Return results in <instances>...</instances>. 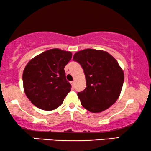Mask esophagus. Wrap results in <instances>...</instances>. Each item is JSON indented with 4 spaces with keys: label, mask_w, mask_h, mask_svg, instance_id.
I'll return each mask as SVG.
<instances>
[{
    "label": "esophagus",
    "mask_w": 151,
    "mask_h": 151,
    "mask_svg": "<svg viewBox=\"0 0 151 151\" xmlns=\"http://www.w3.org/2000/svg\"><path fill=\"white\" fill-rule=\"evenodd\" d=\"M71 85L73 87H74V85H75V80H73V81L71 82Z\"/></svg>",
    "instance_id": "esophagus-1"
}]
</instances>
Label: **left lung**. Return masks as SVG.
<instances>
[{"label": "left lung", "mask_w": 151, "mask_h": 151, "mask_svg": "<svg viewBox=\"0 0 151 151\" xmlns=\"http://www.w3.org/2000/svg\"><path fill=\"white\" fill-rule=\"evenodd\" d=\"M73 60L80 64L85 75L87 87L78 93L82 105L93 113L106 110L119 99L124 81L118 62L105 50L91 48L77 52Z\"/></svg>", "instance_id": "1"}]
</instances>
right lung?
Listing matches in <instances>:
<instances>
[{
    "label": "right lung",
    "mask_w": 151,
    "mask_h": 151,
    "mask_svg": "<svg viewBox=\"0 0 151 151\" xmlns=\"http://www.w3.org/2000/svg\"><path fill=\"white\" fill-rule=\"evenodd\" d=\"M71 58L70 51L52 48L28 62L23 73V90L33 105L51 111L62 104L71 91L64 68Z\"/></svg>",
    "instance_id": "right-lung-1"
}]
</instances>
